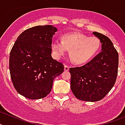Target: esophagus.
Instances as JSON below:
<instances>
[{
    "instance_id": "obj_1",
    "label": "esophagus",
    "mask_w": 125,
    "mask_h": 125,
    "mask_svg": "<svg viewBox=\"0 0 125 125\" xmlns=\"http://www.w3.org/2000/svg\"><path fill=\"white\" fill-rule=\"evenodd\" d=\"M69 66H68V65H65L64 71H69Z\"/></svg>"
}]
</instances>
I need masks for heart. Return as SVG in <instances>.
Here are the masks:
<instances>
[{
  "mask_svg": "<svg viewBox=\"0 0 125 125\" xmlns=\"http://www.w3.org/2000/svg\"><path fill=\"white\" fill-rule=\"evenodd\" d=\"M62 41L55 39L52 42V49L55 56L59 58L69 50L71 59L76 64H81L89 61L96 55L101 47L100 39L89 37L83 33L65 34Z\"/></svg>",
  "mask_w": 125,
  "mask_h": 125,
  "instance_id": "obj_1",
  "label": "heart"
}]
</instances>
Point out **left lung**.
Here are the masks:
<instances>
[{"instance_id":"obj_1","label":"left lung","mask_w":125,"mask_h":125,"mask_svg":"<svg viewBox=\"0 0 125 125\" xmlns=\"http://www.w3.org/2000/svg\"><path fill=\"white\" fill-rule=\"evenodd\" d=\"M93 34L100 39L101 52L85 65L71 68V89L78 100L98 101L102 100L116 82L118 53L112 42L101 33Z\"/></svg>"}]
</instances>
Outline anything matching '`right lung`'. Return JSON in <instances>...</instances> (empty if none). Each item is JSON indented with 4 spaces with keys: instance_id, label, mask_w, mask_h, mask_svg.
<instances>
[{
    "instance_id": "1",
    "label": "right lung",
    "mask_w": 125,
    "mask_h": 125,
    "mask_svg": "<svg viewBox=\"0 0 125 125\" xmlns=\"http://www.w3.org/2000/svg\"><path fill=\"white\" fill-rule=\"evenodd\" d=\"M57 31L51 25L24 31L10 51L9 69L16 91L25 98L37 100L50 93L56 77L64 65L52 57V36Z\"/></svg>"
}]
</instances>
